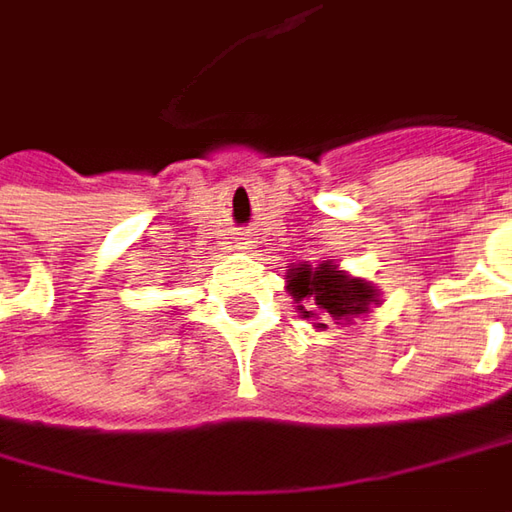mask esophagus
Instances as JSON below:
<instances>
[{
  "mask_svg": "<svg viewBox=\"0 0 512 512\" xmlns=\"http://www.w3.org/2000/svg\"><path fill=\"white\" fill-rule=\"evenodd\" d=\"M241 244H247V241H241Z\"/></svg>",
  "mask_w": 512,
  "mask_h": 512,
  "instance_id": "obj_1",
  "label": "esophagus"
}]
</instances>
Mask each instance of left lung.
I'll return each instance as SVG.
<instances>
[{"mask_svg": "<svg viewBox=\"0 0 512 512\" xmlns=\"http://www.w3.org/2000/svg\"><path fill=\"white\" fill-rule=\"evenodd\" d=\"M288 291L294 300H306L309 306H300L303 317H332V320H352L358 314H367L370 306H379V291L367 279L338 271V265L323 262L320 268L300 265L288 276ZM326 329V323H317Z\"/></svg>", "mask_w": 512, "mask_h": 512, "instance_id": "1", "label": "left lung"}]
</instances>
